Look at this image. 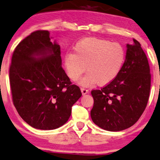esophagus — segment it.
Instances as JSON below:
<instances>
[{
    "instance_id": "34e87169",
    "label": "esophagus",
    "mask_w": 160,
    "mask_h": 160,
    "mask_svg": "<svg viewBox=\"0 0 160 160\" xmlns=\"http://www.w3.org/2000/svg\"><path fill=\"white\" fill-rule=\"evenodd\" d=\"M81 92H82V94L84 95V94H87V93H88V90L86 89V88H81Z\"/></svg>"
}]
</instances>
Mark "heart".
I'll return each instance as SVG.
<instances>
[{"label":"heart","instance_id":"heart-1","mask_svg":"<svg viewBox=\"0 0 160 160\" xmlns=\"http://www.w3.org/2000/svg\"><path fill=\"white\" fill-rule=\"evenodd\" d=\"M74 52L66 54L64 67L72 81L78 80L87 68L88 73L80 82L83 86L111 83L120 73L125 60L121 44L98 38L80 40Z\"/></svg>","mask_w":160,"mask_h":160}]
</instances>
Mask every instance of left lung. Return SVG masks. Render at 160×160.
Segmentation results:
<instances>
[{
    "label": "left lung",
    "instance_id": "1",
    "mask_svg": "<svg viewBox=\"0 0 160 160\" xmlns=\"http://www.w3.org/2000/svg\"><path fill=\"white\" fill-rule=\"evenodd\" d=\"M127 44L125 60L114 81L92 91L94 106L91 117L104 130L120 131L135 124L144 112L151 89L148 58L140 43Z\"/></svg>",
    "mask_w": 160,
    "mask_h": 160
}]
</instances>
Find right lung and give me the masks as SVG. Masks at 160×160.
<instances>
[{"label": "right lung", "instance_id": "1", "mask_svg": "<svg viewBox=\"0 0 160 160\" xmlns=\"http://www.w3.org/2000/svg\"><path fill=\"white\" fill-rule=\"evenodd\" d=\"M61 65L60 46L52 43L47 30L32 32L14 50L9 67L12 102L21 118L33 128L62 126L82 96Z\"/></svg>", "mask_w": 160, "mask_h": 160}]
</instances>
